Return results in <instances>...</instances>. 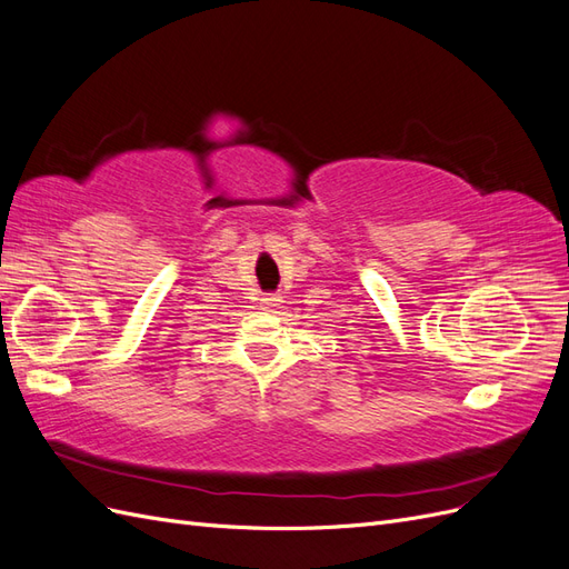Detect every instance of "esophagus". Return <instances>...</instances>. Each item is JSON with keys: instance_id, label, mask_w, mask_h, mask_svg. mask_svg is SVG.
I'll return each mask as SVG.
<instances>
[{"instance_id": "obj_1", "label": "esophagus", "mask_w": 569, "mask_h": 569, "mask_svg": "<svg viewBox=\"0 0 569 569\" xmlns=\"http://www.w3.org/2000/svg\"><path fill=\"white\" fill-rule=\"evenodd\" d=\"M261 303H263L266 308H278V306L282 303V297H280V295H268V297L261 299Z\"/></svg>"}]
</instances>
